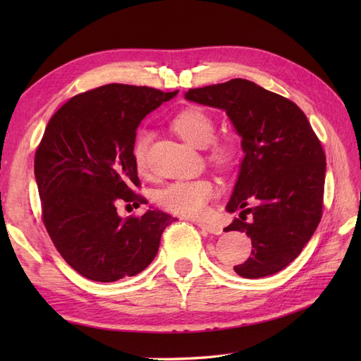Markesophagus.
Listing matches in <instances>:
<instances>
[{"label":"esophagus","instance_id":"esophagus-1","mask_svg":"<svg viewBox=\"0 0 361 361\" xmlns=\"http://www.w3.org/2000/svg\"><path fill=\"white\" fill-rule=\"evenodd\" d=\"M198 228H202V229H204L206 233H209V234H216V235H219V234H221V228L220 226H216V225H211V224H203V221H197L195 224Z\"/></svg>","mask_w":361,"mask_h":361}]
</instances>
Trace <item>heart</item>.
<instances>
[{"label":"heart","instance_id":"1","mask_svg":"<svg viewBox=\"0 0 361 361\" xmlns=\"http://www.w3.org/2000/svg\"><path fill=\"white\" fill-rule=\"evenodd\" d=\"M175 132L194 147H208L216 137V124L204 111L188 109L176 114L172 121ZM152 133L140 130L133 145V159L136 169L145 172L149 167V145ZM211 159L220 166H228L233 159V149L228 144H214L211 147ZM216 194V186L208 178L178 180L169 183L158 190L157 203L161 208L185 217H197L203 214L206 204Z\"/></svg>","mask_w":361,"mask_h":361}]
</instances>
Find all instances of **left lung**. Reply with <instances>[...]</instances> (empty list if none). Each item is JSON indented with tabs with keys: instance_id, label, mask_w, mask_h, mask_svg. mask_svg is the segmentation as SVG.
<instances>
[{
	"instance_id": "obj_1",
	"label": "left lung",
	"mask_w": 361,
	"mask_h": 361,
	"mask_svg": "<svg viewBox=\"0 0 361 361\" xmlns=\"http://www.w3.org/2000/svg\"><path fill=\"white\" fill-rule=\"evenodd\" d=\"M190 102L224 110L242 137L245 157L225 231L251 237V257L234 271L247 279L283 270L310 240L323 214L326 155L296 104L255 82L233 79L192 88Z\"/></svg>"
}]
</instances>
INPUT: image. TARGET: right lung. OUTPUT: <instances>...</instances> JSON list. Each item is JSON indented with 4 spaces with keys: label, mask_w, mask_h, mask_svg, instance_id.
Masks as SVG:
<instances>
[{
    "label": "right lung",
    "mask_w": 361,
    "mask_h": 361,
    "mask_svg": "<svg viewBox=\"0 0 361 361\" xmlns=\"http://www.w3.org/2000/svg\"><path fill=\"white\" fill-rule=\"evenodd\" d=\"M178 91L110 83L71 97L51 118L35 153L43 224L79 274L114 282L145 270L175 220L152 206L122 219L116 203H147L133 159L136 128Z\"/></svg>",
    "instance_id": "right-lung-1"
}]
</instances>
